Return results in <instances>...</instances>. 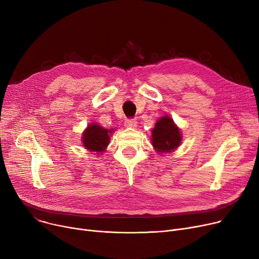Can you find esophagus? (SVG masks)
<instances>
[{
	"instance_id": "esophagus-1",
	"label": "esophagus",
	"mask_w": 259,
	"mask_h": 259,
	"mask_svg": "<svg viewBox=\"0 0 259 259\" xmlns=\"http://www.w3.org/2000/svg\"><path fill=\"white\" fill-rule=\"evenodd\" d=\"M125 126L130 127V128H135L138 126V121L134 118H127L125 121Z\"/></svg>"
}]
</instances>
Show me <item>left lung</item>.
Segmentation results:
<instances>
[{
	"mask_svg": "<svg viewBox=\"0 0 259 259\" xmlns=\"http://www.w3.org/2000/svg\"><path fill=\"white\" fill-rule=\"evenodd\" d=\"M182 137L180 129L175 126L169 116L159 118L152 130V145L160 153L171 152L181 144Z\"/></svg>",
	"mask_w": 259,
	"mask_h": 259,
	"instance_id": "left-lung-1",
	"label": "left lung"
}]
</instances>
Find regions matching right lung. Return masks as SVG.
<instances>
[{
	"instance_id": "1",
	"label": "right lung",
	"mask_w": 259,
	"mask_h": 259,
	"mask_svg": "<svg viewBox=\"0 0 259 259\" xmlns=\"http://www.w3.org/2000/svg\"><path fill=\"white\" fill-rule=\"evenodd\" d=\"M113 130H107L97 124H91L83 134V144L89 151L101 153L105 151L109 144V133Z\"/></svg>"
}]
</instances>
